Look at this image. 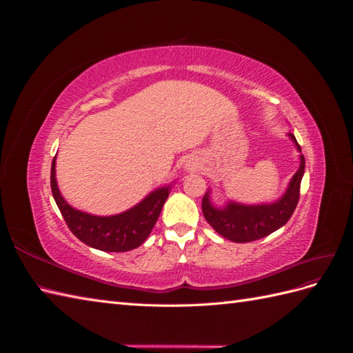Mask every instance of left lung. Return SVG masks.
I'll use <instances>...</instances> for the list:
<instances>
[{"mask_svg": "<svg viewBox=\"0 0 353 353\" xmlns=\"http://www.w3.org/2000/svg\"><path fill=\"white\" fill-rule=\"evenodd\" d=\"M290 138L302 152L293 134ZM305 172V157L301 154V168L290 181L285 194L272 205L244 206L239 203H230L227 208L216 209L210 205L209 194L201 200V210L210 227L222 237L234 243H249L270 236L271 232L281 228L292 218L301 197V183Z\"/></svg>", "mask_w": 353, "mask_h": 353, "instance_id": "obj_1", "label": "left lung"}]
</instances>
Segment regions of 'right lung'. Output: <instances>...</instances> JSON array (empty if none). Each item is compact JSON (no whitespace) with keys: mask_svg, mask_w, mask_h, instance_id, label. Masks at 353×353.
Instances as JSON below:
<instances>
[{"mask_svg":"<svg viewBox=\"0 0 353 353\" xmlns=\"http://www.w3.org/2000/svg\"><path fill=\"white\" fill-rule=\"evenodd\" d=\"M51 191L73 236L90 248L103 252H128L143 244L169 196V187L159 188L140 205L114 216H94L79 212L68 205L57 188L56 157L51 163Z\"/></svg>","mask_w":353,"mask_h":353,"instance_id":"obj_1","label":"right lung"}]
</instances>
